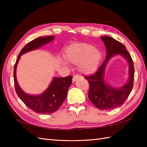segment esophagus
<instances>
[{
    "label": "esophagus",
    "instance_id": "obj_1",
    "mask_svg": "<svg viewBox=\"0 0 147 147\" xmlns=\"http://www.w3.org/2000/svg\"><path fill=\"white\" fill-rule=\"evenodd\" d=\"M80 78V76L78 75H74L73 76V82H75L77 80Z\"/></svg>",
    "mask_w": 147,
    "mask_h": 147
}]
</instances>
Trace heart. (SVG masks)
Instances as JSON below:
<instances>
[{"label":"heart","instance_id":"1","mask_svg":"<svg viewBox=\"0 0 147 147\" xmlns=\"http://www.w3.org/2000/svg\"><path fill=\"white\" fill-rule=\"evenodd\" d=\"M101 53L98 49L88 43H81L71 47L66 58L74 64H79V71L83 74H91L96 70L101 59Z\"/></svg>","mask_w":147,"mask_h":147}]
</instances>
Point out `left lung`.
I'll return each mask as SVG.
<instances>
[{
	"label": "left lung",
	"mask_w": 147,
	"mask_h": 147,
	"mask_svg": "<svg viewBox=\"0 0 147 147\" xmlns=\"http://www.w3.org/2000/svg\"><path fill=\"white\" fill-rule=\"evenodd\" d=\"M106 49V58L97 71L91 75L85 76L89 84L88 97L96 108L102 110L117 108L123 105L133 88L134 66L130 54L126 47L111 37L102 36ZM117 54L123 55L129 63V80L121 88H115L107 84L104 80V72L107 63Z\"/></svg>",
	"instance_id": "left-lung-1"
}]
</instances>
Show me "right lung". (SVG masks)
<instances>
[{"label":"right lung","instance_id":"right-lung-1","mask_svg":"<svg viewBox=\"0 0 147 147\" xmlns=\"http://www.w3.org/2000/svg\"><path fill=\"white\" fill-rule=\"evenodd\" d=\"M53 36L39 37L26 45L21 50L17 58L13 70V78L16 91L19 97L24 104L34 112L39 114H48L55 112L60 108L65 100L69 86L72 84L73 76L63 78H55L48 88L39 95H30L22 90L17 83L16 78V68L21 56L27 52L38 49L39 47L53 41Z\"/></svg>","mask_w":147,"mask_h":147}]
</instances>
